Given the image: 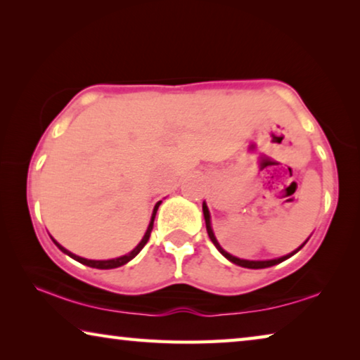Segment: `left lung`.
I'll return each mask as SVG.
<instances>
[{"mask_svg":"<svg viewBox=\"0 0 360 360\" xmlns=\"http://www.w3.org/2000/svg\"><path fill=\"white\" fill-rule=\"evenodd\" d=\"M203 216H205V224H207L208 237L211 238V242L214 243V247L218 248L219 252H221L222 255H224L227 259L232 261L233 264H238V266H242V267H248V269H262V267H271V266H276V264H278V262H282V261H285V259H288L290 256H293L296 252H300V250L304 247V243H303L298 250H295L293 253H290V255H287V256H282V258H278V259H271V261H247V259H238V258H236V256H232V255H229L227 252H224V250L221 248V245L218 243V240H216L214 233H213V231H211V224H210V211H208L207 205H205V203H203Z\"/></svg>","mask_w":360,"mask_h":360,"instance_id":"8db88e82","label":"left lung"}]
</instances>
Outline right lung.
<instances>
[{
	"mask_svg": "<svg viewBox=\"0 0 360 360\" xmlns=\"http://www.w3.org/2000/svg\"><path fill=\"white\" fill-rule=\"evenodd\" d=\"M160 203H162V202H158V203L155 205V208H153V213H152L150 224H149V227H147V232H146V236L142 237V240L139 242L138 247H136V248H134L133 252H131V253L124 255V256H120V258H115V259H107V261H93V259H84V258H79V256H77V255L70 253V252H68V250H65L64 247H60V245L57 243L56 240H53V242L57 245V247H59L60 252H64L65 255L70 256V258L77 259L78 262H82V264H86V266H89V267H96V269H113V267H120V266L127 264L128 261L133 259L134 256L138 255L142 248H144V245H146L147 242H149V238H150V232H152V229H153V219H155V214H157V210H158V207H160Z\"/></svg>",
	"mask_w": 360,
	"mask_h": 360,
	"instance_id": "obj_1",
	"label": "right lung"
}]
</instances>
